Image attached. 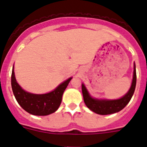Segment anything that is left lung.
Segmentation results:
<instances>
[{
  "mask_svg": "<svg viewBox=\"0 0 147 147\" xmlns=\"http://www.w3.org/2000/svg\"><path fill=\"white\" fill-rule=\"evenodd\" d=\"M136 66L134 64V78L132 81V85L128 93L125 96H123L122 98L118 99V100H113L92 98L88 94L85 86L84 84H82V93L84 96V103L90 110H91L92 111H94L97 114L107 115L119 112L123 110L131 100L132 96L134 95V90H135V87H136Z\"/></svg>",
  "mask_w": 147,
  "mask_h": 147,
  "instance_id": "8db88e82",
  "label": "left lung"
}]
</instances>
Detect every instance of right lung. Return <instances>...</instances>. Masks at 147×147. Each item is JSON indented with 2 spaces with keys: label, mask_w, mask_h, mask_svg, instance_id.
Returning a JSON list of instances; mask_svg holds the SVG:
<instances>
[{
  "label": "right lung",
  "mask_w": 147,
  "mask_h": 147,
  "mask_svg": "<svg viewBox=\"0 0 147 147\" xmlns=\"http://www.w3.org/2000/svg\"><path fill=\"white\" fill-rule=\"evenodd\" d=\"M71 77L51 93L45 94H33L21 88L15 79L13 68L11 74V86L13 95L20 107L27 112L36 116H47L57 110L61 103L62 96Z\"/></svg>",
  "instance_id": "1"
}]
</instances>
